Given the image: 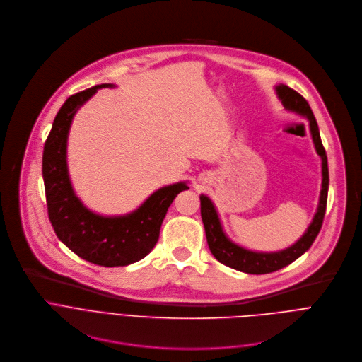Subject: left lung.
Here are the masks:
<instances>
[{
  "instance_id": "8db88e82",
  "label": "left lung",
  "mask_w": 362,
  "mask_h": 362,
  "mask_svg": "<svg viewBox=\"0 0 362 362\" xmlns=\"http://www.w3.org/2000/svg\"><path fill=\"white\" fill-rule=\"evenodd\" d=\"M276 91L279 94V98L282 100L284 106L289 110H293L302 116H306L309 120V127H311V134L315 143V148L322 159V190L320 197V208L318 212L308 228L305 235L291 247L275 252V253H257L246 250L235 243H232L223 233L218 214L214 208V203L209 197L200 196V215L206 232V239H208L209 249L216 259L236 271L245 272V274H253V275H262V274H271L275 271H279L285 268L286 265L292 264L295 259L305 253L311 245L314 243L315 238L318 236L325 211H327V199H328V185H329V173H328V160H327V151L324 148V144L321 141L320 129L317 124V120L314 117V113L309 107L308 101L293 88L288 86H278Z\"/></svg>"
}]
</instances>
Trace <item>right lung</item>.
<instances>
[{
  "label": "right lung",
  "mask_w": 362,
  "mask_h": 362,
  "mask_svg": "<svg viewBox=\"0 0 362 362\" xmlns=\"http://www.w3.org/2000/svg\"><path fill=\"white\" fill-rule=\"evenodd\" d=\"M106 86H94L66 100L44 144L42 177L48 219L57 238L84 261L113 268L134 264L154 247L169 206L177 193L189 187L186 183L162 187L136 212L120 218H103L84 208L67 173V134L76 110Z\"/></svg>",
  "instance_id": "1"
}]
</instances>
